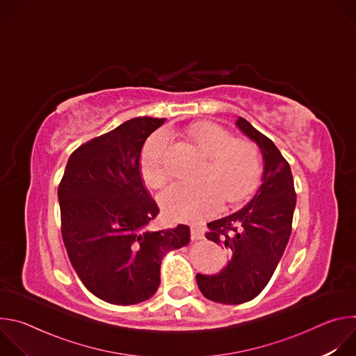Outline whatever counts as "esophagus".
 Masks as SVG:
<instances>
[{"mask_svg": "<svg viewBox=\"0 0 356 356\" xmlns=\"http://www.w3.org/2000/svg\"><path fill=\"white\" fill-rule=\"evenodd\" d=\"M190 235H191L193 241H198V239L204 238V231H202V228H198V227H191Z\"/></svg>", "mask_w": 356, "mask_h": 356, "instance_id": "esophagus-1", "label": "esophagus"}]
</instances>
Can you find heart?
Listing matches in <instances>:
<instances>
[{
    "mask_svg": "<svg viewBox=\"0 0 356 356\" xmlns=\"http://www.w3.org/2000/svg\"><path fill=\"white\" fill-rule=\"evenodd\" d=\"M190 135L209 161L201 181H177L161 194L165 211L177 220L200 221L214 216L225 200L229 204L243 200L257 187L261 155L250 140L234 139L232 134L216 124H200ZM169 136L159 132L152 138L142 155V175L152 187H162L169 179L166 162Z\"/></svg>",
    "mask_w": 356,
    "mask_h": 356,
    "instance_id": "b5f03b06",
    "label": "heart"
}]
</instances>
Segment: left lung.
Masks as SVG:
<instances>
[{"label": "left lung", "mask_w": 356, "mask_h": 356, "mask_svg": "<svg viewBox=\"0 0 356 356\" xmlns=\"http://www.w3.org/2000/svg\"><path fill=\"white\" fill-rule=\"evenodd\" d=\"M238 128L255 140L264 155L262 184L241 210L209 222L207 239L225 245L229 262L218 275L197 273L209 300L241 304L255 298L269 283L291 234L296 191L290 166L276 145L245 118Z\"/></svg>", "instance_id": "1"}]
</instances>
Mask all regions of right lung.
Instances as JSON below:
<instances>
[{
	"label": "right lung",
	"mask_w": 356,
	"mask_h": 356,
	"mask_svg": "<svg viewBox=\"0 0 356 356\" xmlns=\"http://www.w3.org/2000/svg\"><path fill=\"white\" fill-rule=\"evenodd\" d=\"M166 120L138 117L97 136L70 155L58 188L62 236L83 284L118 306L154 296L169 250L190 242V228L147 229L159 214L143 186L140 152Z\"/></svg>",
	"instance_id": "right-lung-1"
}]
</instances>
